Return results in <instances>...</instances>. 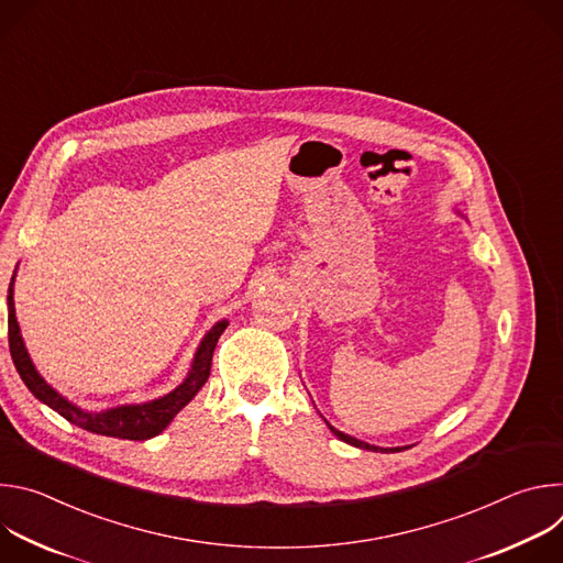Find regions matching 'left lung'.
<instances>
[{"mask_svg": "<svg viewBox=\"0 0 563 563\" xmlns=\"http://www.w3.org/2000/svg\"><path fill=\"white\" fill-rule=\"evenodd\" d=\"M328 423V421H325ZM328 428L341 439V441H345V443H350V445H354V448H361V450H372V452H398V450H404V448H378V445H372V443H365V441H361V439H356V437H350V434H345V432H341V430H336L332 423H328Z\"/></svg>", "mask_w": 563, "mask_h": 563, "instance_id": "1", "label": "left lung"}]
</instances>
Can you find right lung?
Segmentation results:
<instances>
[{
  "label": "right lung",
  "instance_id": "add662e5",
  "mask_svg": "<svg viewBox=\"0 0 563 563\" xmlns=\"http://www.w3.org/2000/svg\"><path fill=\"white\" fill-rule=\"evenodd\" d=\"M15 276H18V269L13 272L11 285H9V296H7V300H9V347H11L13 363L20 372L24 385L31 389V394L37 400H42L44 406L55 410L59 417H64L68 423L82 428L87 432H93V434H102V437L146 441V439H153L163 432L207 383L216 343L229 325L227 318L218 320V323L202 336L187 376L183 378V383L178 387H174L165 396L144 400V404H126V406L107 408L100 412L82 410L79 406H75L73 400L62 396L53 385H48L44 380V376L37 372V367L33 365L31 354H29L22 332H20L18 316H15V300H13Z\"/></svg>",
  "mask_w": 563,
  "mask_h": 563
}]
</instances>
